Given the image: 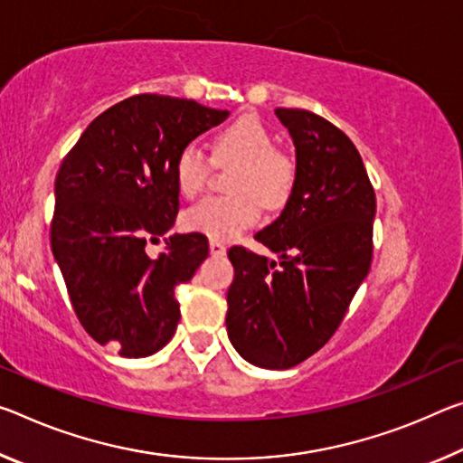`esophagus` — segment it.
Segmentation results:
<instances>
[{
    "instance_id": "obj_1",
    "label": "esophagus",
    "mask_w": 463,
    "mask_h": 463,
    "mask_svg": "<svg viewBox=\"0 0 463 463\" xmlns=\"http://www.w3.org/2000/svg\"><path fill=\"white\" fill-rule=\"evenodd\" d=\"M210 253L216 255V258H222V255L226 253V245L222 243V241L212 239V241H210Z\"/></svg>"
}]
</instances>
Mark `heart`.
I'll list each match as a JSON object with an SVG mask.
<instances>
[{"label":"heart","instance_id":"obj_1","mask_svg":"<svg viewBox=\"0 0 463 463\" xmlns=\"http://www.w3.org/2000/svg\"><path fill=\"white\" fill-rule=\"evenodd\" d=\"M274 136L258 117H241L216 136V160H237L241 171L232 197L208 195L183 214L185 229L226 241L260 220V202L268 208L284 203L295 187L297 165L288 154L274 148ZM210 158L200 144L189 142L175 160V181L183 195L203 187Z\"/></svg>","mask_w":463,"mask_h":463}]
</instances>
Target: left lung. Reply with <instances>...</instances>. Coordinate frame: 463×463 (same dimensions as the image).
Instances as JSON below:
<instances>
[{"mask_svg":"<svg viewBox=\"0 0 463 463\" xmlns=\"http://www.w3.org/2000/svg\"><path fill=\"white\" fill-rule=\"evenodd\" d=\"M297 150L282 214L255 234L278 255L231 247L226 332L247 363L282 371L340 327L373 258L375 189L350 137L305 109H276Z\"/></svg>","mask_w":463,"mask_h":463,"instance_id":"8db88e82","label":"left lung"}]
</instances>
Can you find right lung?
Instances as JSON below:
<instances>
[{
  "label": "right lung",
  "mask_w": 463,
  "mask_h": 463,
  "mask_svg": "<svg viewBox=\"0 0 463 463\" xmlns=\"http://www.w3.org/2000/svg\"><path fill=\"white\" fill-rule=\"evenodd\" d=\"M226 117L195 100L136 94L100 113L60 166L51 249L80 324L121 356H150L177 329L175 286L208 258V239L173 234L156 260L146 243L177 218V154Z\"/></svg>",
  "instance_id": "1"
}]
</instances>
